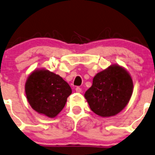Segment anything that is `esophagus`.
I'll use <instances>...</instances> for the list:
<instances>
[{"mask_svg": "<svg viewBox=\"0 0 155 155\" xmlns=\"http://www.w3.org/2000/svg\"><path fill=\"white\" fill-rule=\"evenodd\" d=\"M75 91H76V92H79V93H80V92H81V91H82V90H81V87H76Z\"/></svg>", "mask_w": 155, "mask_h": 155, "instance_id": "34e87169", "label": "esophagus"}]
</instances>
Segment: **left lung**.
Listing matches in <instances>:
<instances>
[{"label": "left lung", "instance_id": "obj_1", "mask_svg": "<svg viewBox=\"0 0 155 155\" xmlns=\"http://www.w3.org/2000/svg\"><path fill=\"white\" fill-rule=\"evenodd\" d=\"M134 84L128 71L118 64L111 65L95 74L92 85L84 94L89 107L101 117H110L127 106Z\"/></svg>", "mask_w": 155, "mask_h": 155}]
</instances>
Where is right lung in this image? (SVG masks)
I'll use <instances>...</instances> for the list:
<instances>
[{
    "label": "right lung",
    "instance_id": "right-lung-1",
    "mask_svg": "<svg viewBox=\"0 0 155 155\" xmlns=\"http://www.w3.org/2000/svg\"><path fill=\"white\" fill-rule=\"evenodd\" d=\"M25 93L31 107L49 118L57 116L71 94L68 83L45 68L35 69L25 83Z\"/></svg>",
    "mask_w": 155,
    "mask_h": 155
}]
</instances>
